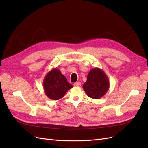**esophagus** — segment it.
<instances>
[{
  "label": "esophagus",
  "instance_id": "1",
  "mask_svg": "<svg viewBox=\"0 0 148 148\" xmlns=\"http://www.w3.org/2000/svg\"><path fill=\"white\" fill-rule=\"evenodd\" d=\"M73 85H74L75 86H81L82 84H81V83H80V82H77V83H75L73 84Z\"/></svg>",
  "mask_w": 148,
  "mask_h": 148
}]
</instances>
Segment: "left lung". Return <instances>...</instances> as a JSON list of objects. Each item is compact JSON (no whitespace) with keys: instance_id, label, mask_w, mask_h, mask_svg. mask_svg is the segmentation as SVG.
<instances>
[{"instance_id":"obj_1","label":"left lung","mask_w":148,"mask_h":148,"mask_svg":"<svg viewBox=\"0 0 148 148\" xmlns=\"http://www.w3.org/2000/svg\"><path fill=\"white\" fill-rule=\"evenodd\" d=\"M109 84V78L104 71L99 68H94L89 72L83 88L88 96L98 99L106 95Z\"/></svg>"}]
</instances>
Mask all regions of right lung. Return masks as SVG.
<instances>
[{
	"label": "right lung",
	"instance_id": "1",
	"mask_svg": "<svg viewBox=\"0 0 148 148\" xmlns=\"http://www.w3.org/2000/svg\"><path fill=\"white\" fill-rule=\"evenodd\" d=\"M73 86L67 82L59 69H53L49 71L43 80V88L46 95L52 100H59Z\"/></svg>",
	"mask_w": 148,
	"mask_h": 148
}]
</instances>
